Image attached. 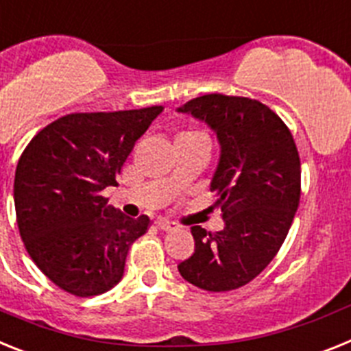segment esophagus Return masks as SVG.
<instances>
[{
	"label": "esophagus",
	"instance_id": "34e87169",
	"mask_svg": "<svg viewBox=\"0 0 351 351\" xmlns=\"http://www.w3.org/2000/svg\"><path fill=\"white\" fill-rule=\"evenodd\" d=\"M155 224H157L158 230H162V231H173L178 228L175 222L167 221V219H157V221H155Z\"/></svg>",
	"mask_w": 351,
	"mask_h": 351
}]
</instances>
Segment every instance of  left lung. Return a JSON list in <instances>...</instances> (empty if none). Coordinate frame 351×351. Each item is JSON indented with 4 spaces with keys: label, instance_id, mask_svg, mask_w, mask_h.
I'll return each instance as SVG.
<instances>
[{
    "label": "left lung",
    "instance_id": "obj_1",
    "mask_svg": "<svg viewBox=\"0 0 351 351\" xmlns=\"http://www.w3.org/2000/svg\"><path fill=\"white\" fill-rule=\"evenodd\" d=\"M178 111L217 134L221 157L210 191L226 224L215 233L191 228L196 249L178 272L206 291H231L260 276L288 234L300 201L297 145L272 109L247 97L210 93Z\"/></svg>",
    "mask_w": 351,
    "mask_h": 351
}]
</instances>
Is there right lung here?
I'll return each mask as SVG.
<instances>
[{
	"instance_id": "right-lung-1",
	"label": "right lung",
	"mask_w": 351,
	"mask_h": 351,
	"mask_svg": "<svg viewBox=\"0 0 351 351\" xmlns=\"http://www.w3.org/2000/svg\"><path fill=\"white\" fill-rule=\"evenodd\" d=\"M162 106L114 112H72L36 134L14 180L17 226L35 265L66 293H106L150 226L108 205L121 166Z\"/></svg>"
}]
</instances>
